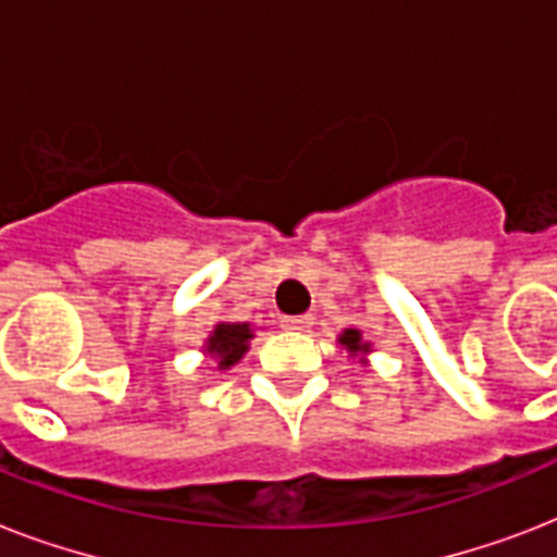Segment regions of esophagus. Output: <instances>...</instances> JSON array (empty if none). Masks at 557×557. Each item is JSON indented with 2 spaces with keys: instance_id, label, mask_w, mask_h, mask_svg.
Listing matches in <instances>:
<instances>
[{
  "instance_id": "34e87169",
  "label": "esophagus",
  "mask_w": 557,
  "mask_h": 557,
  "mask_svg": "<svg viewBox=\"0 0 557 557\" xmlns=\"http://www.w3.org/2000/svg\"><path fill=\"white\" fill-rule=\"evenodd\" d=\"M314 323L312 314H295V318H280V326L286 332H306Z\"/></svg>"
}]
</instances>
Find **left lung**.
<instances>
[{
	"label": "left lung",
	"instance_id": "1",
	"mask_svg": "<svg viewBox=\"0 0 557 557\" xmlns=\"http://www.w3.org/2000/svg\"><path fill=\"white\" fill-rule=\"evenodd\" d=\"M341 344L347 349H361V332L358 330H347L341 335Z\"/></svg>",
	"mask_w": 557,
	"mask_h": 557
}]
</instances>
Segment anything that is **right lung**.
Segmentation results:
<instances>
[{
    "label": "right lung",
    "mask_w": 557,
    "mask_h": 557,
    "mask_svg": "<svg viewBox=\"0 0 557 557\" xmlns=\"http://www.w3.org/2000/svg\"><path fill=\"white\" fill-rule=\"evenodd\" d=\"M248 338H251L248 323H219L208 341V352L219 358V367H231L248 349Z\"/></svg>",
    "instance_id": "1"
}]
</instances>
